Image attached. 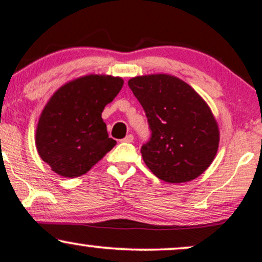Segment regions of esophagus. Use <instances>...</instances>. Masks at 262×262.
Segmentation results:
<instances>
[{
	"instance_id": "obj_1",
	"label": "esophagus",
	"mask_w": 262,
	"mask_h": 262,
	"mask_svg": "<svg viewBox=\"0 0 262 262\" xmlns=\"http://www.w3.org/2000/svg\"><path fill=\"white\" fill-rule=\"evenodd\" d=\"M133 140H134L133 134H127V137H125L124 139H122L123 143H132Z\"/></svg>"
}]
</instances>
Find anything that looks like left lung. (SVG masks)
Masks as SVG:
<instances>
[{
	"mask_svg": "<svg viewBox=\"0 0 262 262\" xmlns=\"http://www.w3.org/2000/svg\"><path fill=\"white\" fill-rule=\"evenodd\" d=\"M151 132L140 151L146 166L165 182L192 181L218 150L219 130L209 107L191 86L170 75L128 81Z\"/></svg>",
	"mask_w": 262,
	"mask_h": 262,
	"instance_id": "1",
	"label": "left lung"
}]
</instances>
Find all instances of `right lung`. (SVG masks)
<instances>
[{
	"mask_svg": "<svg viewBox=\"0 0 262 262\" xmlns=\"http://www.w3.org/2000/svg\"><path fill=\"white\" fill-rule=\"evenodd\" d=\"M122 86L121 77L89 75L54 93L35 135L39 155L54 172L64 177L83 175L116 145L101 116Z\"/></svg>",
	"mask_w": 262,
	"mask_h": 262,
	"instance_id": "1",
	"label": "right lung"
}]
</instances>
